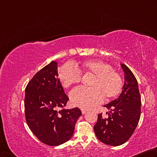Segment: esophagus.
Segmentation results:
<instances>
[{
    "mask_svg": "<svg viewBox=\"0 0 157 157\" xmlns=\"http://www.w3.org/2000/svg\"><path fill=\"white\" fill-rule=\"evenodd\" d=\"M81 112H82V114H86L87 112V110L86 109H81Z\"/></svg>",
    "mask_w": 157,
    "mask_h": 157,
    "instance_id": "1",
    "label": "esophagus"
}]
</instances>
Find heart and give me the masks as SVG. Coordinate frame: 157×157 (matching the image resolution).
Returning a JSON list of instances; mask_svg holds the SVG:
<instances>
[{
	"label": "heart",
	"instance_id": "b5f03b06",
	"mask_svg": "<svg viewBox=\"0 0 157 157\" xmlns=\"http://www.w3.org/2000/svg\"><path fill=\"white\" fill-rule=\"evenodd\" d=\"M94 76L90 83L92 88L77 87L70 93V99L74 105L86 109L97 105L103 100L112 99L122 89V79L110 65L98 60H86L77 65L66 64L59 71V80L62 86L67 88L81 81L79 71Z\"/></svg>",
	"mask_w": 157,
	"mask_h": 157
}]
</instances>
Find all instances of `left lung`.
<instances>
[{
    "label": "left lung",
    "instance_id": "left-lung-1",
    "mask_svg": "<svg viewBox=\"0 0 157 157\" xmlns=\"http://www.w3.org/2000/svg\"><path fill=\"white\" fill-rule=\"evenodd\" d=\"M124 74L122 91L117 99L103 105L109 110L108 117L98 115L94 126L96 136L103 144L118 146L128 141L135 130L141 116V96L138 82L131 70L120 63Z\"/></svg>",
    "mask_w": 157,
    "mask_h": 157
}]
</instances>
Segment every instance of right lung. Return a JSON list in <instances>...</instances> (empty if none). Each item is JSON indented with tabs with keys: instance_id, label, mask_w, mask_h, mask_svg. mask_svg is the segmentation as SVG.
<instances>
[{
	"instance_id": "add662e5",
	"label": "right lung",
	"mask_w": 157,
	"mask_h": 157,
	"mask_svg": "<svg viewBox=\"0 0 157 157\" xmlns=\"http://www.w3.org/2000/svg\"><path fill=\"white\" fill-rule=\"evenodd\" d=\"M58 77V63L52 61L29 82L25 97L27 125L41 142L51 146L71 138L81 115L78 108H65L69 98Z\"/></svg>"
}]
</instances>
